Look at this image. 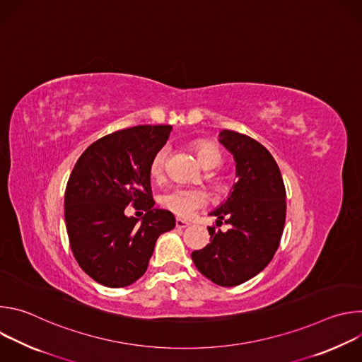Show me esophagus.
Here are the masks:
<instances>
[{
    "label": "esophagus",
    "instance_id": "esophagus-1",
    "mask_svg": "<svg viewBox=\"0 0 362 362\" xmlns=\"http://www.w3.org/2000/svg\"><path fill=\"white\" fill-rule=\"evenodd\" d=\"M190 223L187 221H183V219H176V228L177 229H185L187 228Z\"/></svg>",
    "mask_w": 362,
    "mask_h": 362
}]
</instances>
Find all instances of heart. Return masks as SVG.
I'll list each match as a JSON object with an SVG mask.
<instances>
[{"mask_svg": "<svg viewBox=\"0 0 362 362\" xmlns=\"http://www.w3.org/2000/svg\"><path fill=\"white\" fill-rule=\"evenodd\" d=\"M194 148H196V154L200 165L206 170L216 169L221 165L222 156L219 150L214 144L208 141H199L196 143ZM168 154H169V148L166 146L160 147L156 153H154V156L150 162V175L153 179H160L163 176L166 162H168ZM204 203H206V196L202 190L185 189V187H177L166 193L162 199V204L166 209L172 211L173 214L182 218L192 216L199 208H202Z\"/></svg>", "mask_w": 362, "mask_h": 362, "instance_id": "obj_1", "label": "heart"}]
</instances>
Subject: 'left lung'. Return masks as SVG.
Masks as SVG:
<instances>
[{"instance_id": "1", "label": "left lung", "mask_w": 362, "mask_h": 362, "mask_svg": "<svg viewBox=\"0 0 362 362\" xmlns=\"http://www.w3.org/2000/svg\"><path fill=\"white\" fill-rule=\"evenodd\" d=\"M219 141L233 154L236 183L225 202L211 212V243L192 252L197 271L221 286L240 285L267 268L279 246L286 216V192L272 154L246 134L222 130Z\"/></svg>"}]
</instances>
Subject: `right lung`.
<instances>
[{"label": "right lung", "mask_w": 362, "mask_h": 362, "mask_svg": "<svg viewBox=\"0 0 362 362\" xmlns=\"http://www.w3.org/2000/svg\"><path fill=\"white\" fill-rule=\"evenodd\" d=\"M172 126H136L90 144L77 160L64 194L70 246L80 268L95 282L123 288L147 269L158 238L175 228L172 212L154 209L150 162ZM133 202L146 214L124 215Z\"/></svg>", "instance_id": "obj_1"}]
</instances>
